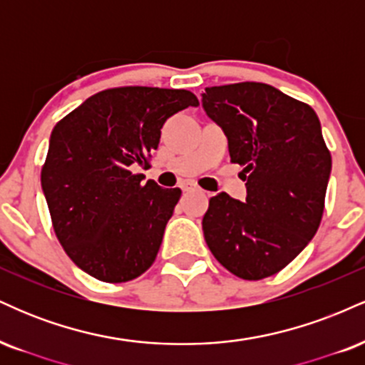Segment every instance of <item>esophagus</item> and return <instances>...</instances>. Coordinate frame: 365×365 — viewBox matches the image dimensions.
Wrapping results in <instances>:
<instances>
[{
	"mask_svg": "<svg viewBox=\"0 0 365 365\" xmlns=\"http://www.w3.org/2000/svg\"><path fill=\"white\" fill-rule=\"evenodd\" d=\"M182 190L183 192H194V190H197V187L194 185V183H185V185H182Z\"/></svg>",
	"mask_w": 365,
	"mask_h": 365,
	"instance_id": "esophagus-1",
	"label": "esophagus"
}]
</instances>
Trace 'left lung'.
Wrapping results in <instances>:
<instances>
[{
	"instance_id": "1",
	"label": "left lung",
	"mask_w": 365,
	"mask_h": 365,
	"mask_svg": "<svg viewBox=\"0 0 365 365\" xmlns=\"http://www.w3.org/2000/svg\"><path fill=\"white\" fill-rule=\"evenodd\" d=\"M202 108L225 130L230 158L244 166L245 202L209 199L206 244L230 273L262 279L282 271L312 240L324 211L331 154L316 111L273 86L207 87Z\"/></svg>"
}]
</instances>
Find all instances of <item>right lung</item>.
<instances>
[{
    "label": "right lung",
    "mask_w": 365,
    "mask_h": 365,
    "mask_svg": "<svg viewBox=\"0 0 365 365\" xmlns=\"http://www.w3.org/2000/svg\"><path fill=\"white\" fill-rule=\"evenodd\" d=\"M197 104L190 91L118 87L53 128L41 187L58 240L87 274L123 283L153 266L182 190L142 183L133 168L148 165L165 121Z\"/></svg>",
    "instance_id": "obj_1"
}]
</instances>
